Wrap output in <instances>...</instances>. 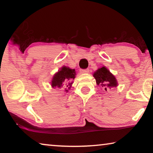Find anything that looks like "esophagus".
I'll return each instance as SVG.
<instances>
[{
	"label": "esophagus",
	"instance_id": "esophagus-1",
	"mask_svg": "<svg viewBox=\"0 0 153 153\" xmlns=\"http://www.w3.org/2000/svg\"><path fill=\"white\" fill-rule=\"evenodd\" d=\"M89 72V69H81L80 70V73L81 74H88Z\"/></svg>",
	"mask_w": 153,
	"mask_h": 153
}]
</instances>
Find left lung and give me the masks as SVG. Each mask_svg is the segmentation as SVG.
Masks as SVG:
<instances>
[{"label":"left lung","instance_id":"obj_1","mask_svg":"<svg viewBox=\"0 0 153 153\" xmlns=\"http://www.w3.org/2000/svg\"><path fill=\"white\" fill-rule=\"evenodd\" d=\"M93 76L96 79L97 84L102 86L106 91L108 88H116L118 86L117 79L114 75L111 73L110 71L106 67H102L98 68L94 72Z\"/></svg>","mask_w":153,"mask_h":153}]
</instances>
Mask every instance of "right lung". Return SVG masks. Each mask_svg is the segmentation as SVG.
Segmentation results:
<instances>
[{
	"label": "right lung",
	"instance_id": "right-lung-1",
	"mask_svg": "<svg viewBox=\"0 0 153 153\" xmlns=\"http://www.w3.org/2000/svg\"><path fill=\"white\" fill-rule=\"evenodd\" d=\"M76 76V73L74 69H71L66 66L62 67L56 73L54 74L51 82V86L53 88H61L65 86V92H68L71 89L74 83L73 79H75Z\"/></svg>",
	"mask_w": 153,
	"mask_h": 153
}]
</instances>
